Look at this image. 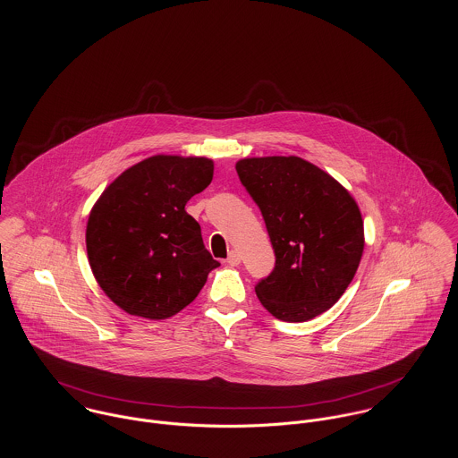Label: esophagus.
<instances>
[{
	"instance_id": "obj_1",
	"label": "esophagus",
	"mask_w": 458,
	"mask_h": 458,
	"mask_svg": "<svg viewBox=\"0 0 458 458\" xmlns=\"http://www.w3.org/2000/svg\"><path fill=\"white\" fill-rule=\"evenodd\" d=\"M227 262H229L231 266H238V264L242 262V254H240L238 250H231V252H229V258H227Z\"/></svg>"
}]
</instances>
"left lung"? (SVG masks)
<instances>
[{
	"instance_id": "obj_1",
	"label": "left lung",
	"mask_w": 458,
	"mask_h": 458,
	"mask_svg": "<svg viewBox=\"0 0 458 458\" xmlns=\"http://www.w3.org/2000/svg\"><path fill=\"white\" fill-rule=\"evenodd\" d=\"M261 208L275 269L256 285L262 307L285 323L329 310L354 278L365 249L354 197L333 176L300 157H252L236 162Z\"/></svg>"
}]
</instances>
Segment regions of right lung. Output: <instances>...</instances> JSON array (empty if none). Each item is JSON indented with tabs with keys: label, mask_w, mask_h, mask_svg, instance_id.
<instances>
[{
	"label": "right lung",
	"mask_w": 458,
	"mask_h": 458,
	"mask_svg": "<svg viewBox=\"0 0 458 458\" xmlns=\"http://www.w3.org/2000/svg\"><path fill=\"white\" fill-rule=\"evenodd\" d=\"M211 180V158L153 155L123 171L93 204L88 261L102 291L127 314L176 316L220 266L185 211Z\"/></svg>",
	"instance_id": "add662e5"
}]
</instances>
